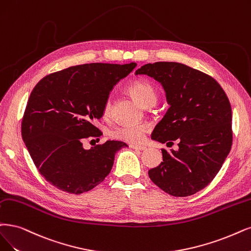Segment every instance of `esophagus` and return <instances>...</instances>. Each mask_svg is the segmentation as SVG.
Returning a JSON list of instances; mask_svg holds the SVG:
<instances>
[{
	"label": "esophagus",
	"instance_id": "esophagus-1",
	"mask_svg": "<svg viewBox=\"0 0 251 251\" xmlns=\"http://www.w3.org/2000/svg\"><path fill=\"white\" fill-rule=\"evenodd\" d=\"M130 148L131 149L138 150V151H145L147 149V148L144 146H137V145H130Z\"/></svg>",
	"mask_w": 251,
	"mask_h": 251
}]
</instances>
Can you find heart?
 Segmentation results:
<instances>
[{
	"instance_id": "obj_1",
	"label": "heart",
	"mask_w": 251,
	"mask_h": 251,
	"mask_svg": "<svg viewBox=\"0 0 251 251\" xmlns=\"http://www.w3.org/2000/svg\"><path fill=\"white\" fill-rule=\"evenodd\" d=\"M128 91L138 103L145 107L153 106L156 103L157 93L150 82L146 80H136L131 83ZM110 101L107 100L103 107L104 116L107 117L110 114ZM147 129L148 127L146 124L125 125L115 128L114 130H111L110 135L115 138H118V140L125 141L128 143H140L144 140Z\"/></svg>"
}]
</instances>
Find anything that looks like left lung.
Returning a JSON list of instances; mask_svg holds the SVG:
<instances>
[{
    "label": "left lung",
    "instance_id": "8db88e82",
    "mask_svg": "<svg viewBox=\"0 0 251 251\" xmlns=\"http://www.w3.org/2000/svg\"><path fill=\"white\" fill-rule=\"evenodd\" d=\"M135 74L158 81L170 105L151 138L179 143L178 150H161L163 161L149 171V177L171 196H192L215 178L230 151L228 98L214 78L181 63L146 64Z\"/></svg>",
    "mask_w": 251,
    "mask_h": 251
}]
</instances>
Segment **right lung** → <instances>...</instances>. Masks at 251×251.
<instances>
[{
	"instance_id": "add662e5",
	"label": "right lung",
	"mask_w": 251,
	"mask_h": 251,
	"mask_svg": "<svg viewBox=\"0 0 251 251\" xmlns=\"http://www.w3.org/2000/svg\"><path fill=\"white\" fill-rule=\"evenodd\" d=\"M136 66L91 63L43 77L33 89L22 136L43 178L58 189L80 194L97 186L114 165L123 142L106 141L85 149L82 142L102 133L93 125L103 116L109 93Z\"/></svg>"
}]
</instances>
